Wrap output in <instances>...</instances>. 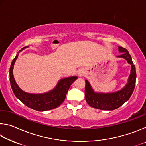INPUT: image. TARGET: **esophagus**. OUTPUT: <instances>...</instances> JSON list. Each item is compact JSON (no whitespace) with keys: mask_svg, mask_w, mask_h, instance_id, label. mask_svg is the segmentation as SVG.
I'll use <instances>...</instances> for the list:
<instances>
[{"mask_svg":"<svg viewBox=\"0 0 146 146\" xmlns=\"http://www.w3.org/2000/svg\"><path fill=\"white\" fill-rule=\"evenodd\" d=\"M84 71L83 70H80L78 71V76H82L84 75Z\"/></svg>","mask_w":146,"mask_h":146,"instance_id":"34e87169","label":"esophagus"}]
</instances>
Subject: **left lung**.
Wrapping results in <instances>:
<instances>
[{
	"mask_svg": "<svg viewBox=\"0 0 146 146\" xmlns=\"http://www.w3.org/2000/svg\"><path fill=\"white\" fill-rule=\"evenodd\" d=\"M118 51L122 54L117 57L125 59L131 65V72L127 82L123 88L115 92L101 93L95 91L89 81L85 80L86 100L92 108L108 111L116 110L129 99L134 91L137 74L132 58L127 49L122 47H118Z\"/></svg>",
	"mask_w": 146,
	"mask_h": 146,
	"instance_id": "left-lung-1",
	"label": "left lung"
}]
</instances>
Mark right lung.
Wrapping results in <instances>:
<instances>
[{"label":"right lung","instance_id":"obj_1","mask_svg":"<svg viewBox=\"0 0 146 146\" xmlns=\"http://www.w3.org/2000/svg\"><path fill=\"white\" fill-rule=\"evenodd\" d=\"M27 48H28V46L24 47L19 51L12 61L9 69V80L15 95L24 104L38 111H45L58 107L65 100L68 90L72 83L77 78V76H72L60 79L53 90L46 93L34 94L25 92L22 90L16 83L13 76V70L14 64L18 58L19 53Z\"/></svg>","mask_w":146,"mask_h":146}]
</instances>
